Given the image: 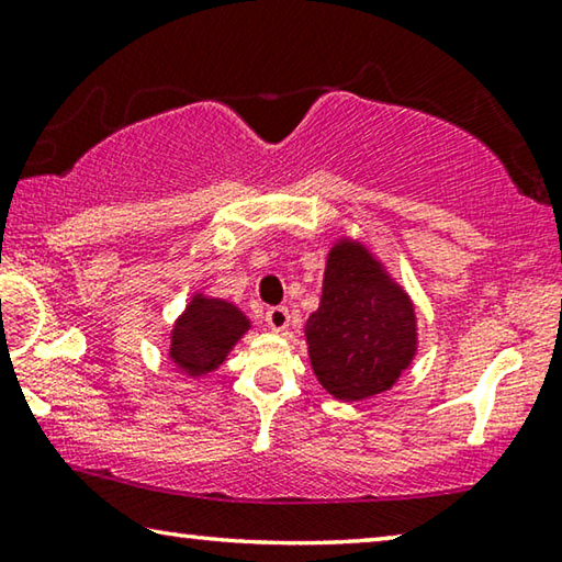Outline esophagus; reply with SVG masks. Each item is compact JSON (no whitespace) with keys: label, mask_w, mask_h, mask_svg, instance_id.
Instances as JSON below:
<instances>
[{"label":"esophagus","mask_w":562,"mask_h":562,"mask_svg":"<svg viewBox=\"0 0 562 562\" xmlns=\"http://www.w3.org/2000/svg\"><path fill=\"white\" fill-rule=\"evenodd\" d=\"M265 322L272 331H282L290 327V310L288 307H270L265 312Z\"/></svg>","instance_id":"esophagus-1"}]
</instances>
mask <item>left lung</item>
<instances>
[{
  "label": "left lung",
  "instance_id": "obj_1",
  "mask_svg": "<svg viewBox=\"0 0 562 562\" xmlns=\"http://www.w3.org/2000/svg\"><path fill=\"white\" fill-rule=\"evenodd\" d=\"M312 369L331 396L386 392L416 349L412 302L361 245L331 247L319 310L304 327Z\"/></svg>",
  "mask_w": 562,
  "mask_h": 562
}]
</instances>
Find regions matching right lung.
Here are the masks:
<instances>
[{
    "label": "right lung",
    "mask_w": 562,
    "mask_h": 562,
    "mask_svg": "<svg viewBox=\"0 0 562 562\" xmlns=\"http://www.w3.org/2000/svg\"><path fill=\"white\" fill-rule=\"evenodd\" d=\"M250 322L231 302L195 297L170 337V359L188 374H207L225 361Z\"/></svg>",
    "instance_id": "obj_1"
}]
</instances>
